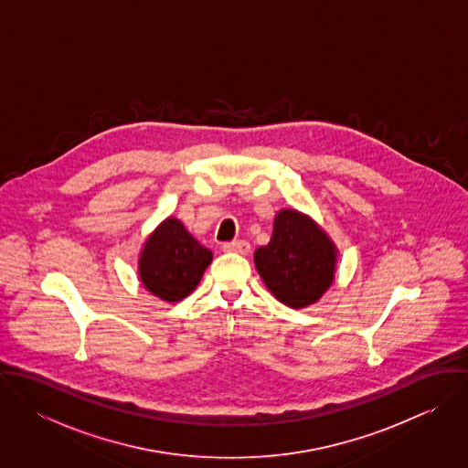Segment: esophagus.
<instances>
[{"mask_svg": "<svg viewBox=\"0 0 468 468\" xmlns=\"http://www.w3.org/2000/svg\"><path fill=\"white\" fill-rule=\"evenodd\" d=\"M223 250H225V252H236V254H249V252H250V245H249V241L234 239V241H230V243H225V245H223Z\"/></svg>", "mask_w": 468, "mask_h": 468, "instance_id": "esophagus-1", "label": "esophagus"}]
</instances>
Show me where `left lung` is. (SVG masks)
Here are the masks:
<instances>
[{
	"instance_id": "left-lung-1",
	"label": "left lung",
	"mask_w": 468,
	"mask_h": 468,
	"mask_svg": "<svg viewBox=\"0 0 468 468\" xmlns=\"http://www.w3.org/2000/svg\"><path fill=\"white\" fill-rule=\"evenodd\" d=\"M338 249L326 230L297 208H281L271 238L256 249L254 263L270 293L299 310L323 299L332 288Z\"/></svg>"
}]
</instances>
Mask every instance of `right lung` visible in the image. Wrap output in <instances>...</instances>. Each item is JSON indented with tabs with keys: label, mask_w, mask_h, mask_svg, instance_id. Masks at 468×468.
Returning a JSON list of instances; mask_svg holds the SVG:
<instances>
[{
	"label": "right lung",
	"mask_w": 468,
	"mask_h": 468,
	"mask_svg": "<svg viewBox=\"0 0 468 468\" xmlns=\"http://www.w3.org/2000/svg\"><path fill=\"white\" fill-rule=\"evenodd\" d=\"M210 261L212 252L178 218L169 216L145 238L138 256V277L154 297L178 303L200 284Z\"/></svg>",
	"instance_id": "obj_1"
}]
</instances>
